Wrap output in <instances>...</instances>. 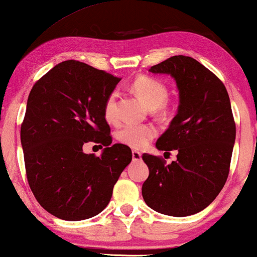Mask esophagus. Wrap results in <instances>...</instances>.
<instances>
[{
    "label": "esophagus",
    "mask_w": 257,
    "mask_h": 257,
    "mask_svg": "<svg viewBox=\"0 0 257 257\" xmlns=\"http://www.w3.org/2000/svg\"><path fill=\"white\" fill-rule=\"evenodd\" d=\"M132 159L136 163H139L142 161V153L138 152V151H132Z\"/></svg>",
    "instance_id": "34e87169"
}]
</instances>
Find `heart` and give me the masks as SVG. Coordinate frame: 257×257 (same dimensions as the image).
<instances>
[{"mask_svg": "<svg viewBox=\"0 0 257 257\" xmlns=\"http://www.w3.org/2000/svg\"><path fill=\"white\" fill-rule=\"evenodd\" d=\"M130 89L147 106L153 108L154 113L159 117H167L173 111V106L167 100L170 90L163 80L151 76L142 75L133 80ZM117 98V92H111L107 94L104 100L103 113L108 122H115L118 120ZM156 136L157 128L150 124H126L117 132L119 143L136 150H142L146 147Z\"/></svg>", "mask_w": 257, "mask_h": 257, "instance_id": "obj_1", "label": "heart"}]
</instances>
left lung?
Listing matches in <instances>:
<instances>
[{
    "mask_svg": "<svg viewBox=\"0 0 257 257\" xmlns=\"http://www.w3.org/2000/svg\"><path fill=\"white\" fill-rule=\"evenodd\" d=\"M177 82L180 105L157 149L178 151L177 161L144 153L149 178L143 185L146 205L165 215L188 216L214 201L229 174L236 136L226 86L219 77L188 56H173L151 66Z\"/></svg>",
    "mask_w": 257,
    "mask_h": 257,
    "instance_id": "obj_1",
    "label": "left lung"
}]
</instances>
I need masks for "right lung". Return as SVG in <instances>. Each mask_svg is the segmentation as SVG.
<instances>
[{
    "mask_svg": "<svg viewBox=\"0 0 257 257\" xmlns=\"http://www.w3.org/2000/svg\"><path fill=\"white\" fill-rule=\"evenodd\" d=\"M120 79L71 59L54 66L30 91L21 125L27 179L38 203L58 219L99 214L131 163L128 146L111 145L103 113L105 98ZM86 142L105 146L102 156L84 154Z\"/></svg>",
    "mask_w": 257,
    "mask_h": 257,
    "instance_id": "obj_1",
    "label": "right lung"
}]
</instances>
